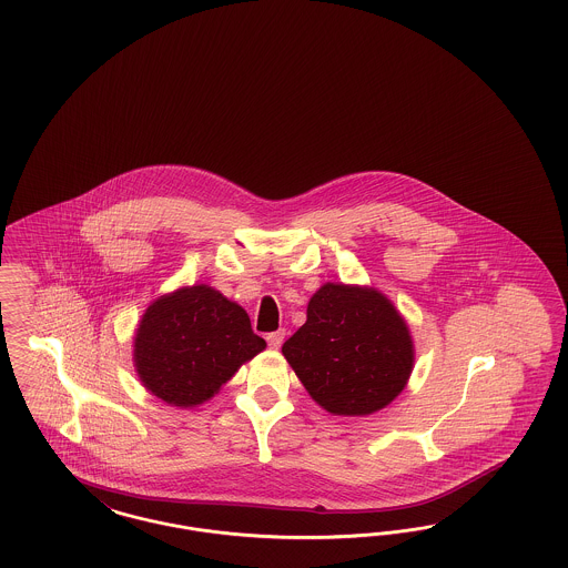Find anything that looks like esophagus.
I'll use <instances>...</instances> for the list:
<instances>
[{
    "instance_id": "obj_1",
    "label": "esophagus",
    "mask_w": 568,
    "mask_h": 568,
    "mask_svg": "<svg viewBox=\"0 0 568 568\" xmlns=\"http://www.w3.org/2000/svg\"><path fill=\"white\" fill-rule=\"evenodd\" d=\"M266 342H268V345H271L273 349H278V347L283 345V342H285V331L278 328L275 333H268V335H266Z\"/></svg>"
}]
</instances>
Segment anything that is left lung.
<instances>
[{"mask_svg": "<svg viewBox=\"0 0 568 568\" xmlns=\"http://www.w3.org/2000/svg\"><path fill=\"white\" fill-rule=\"evenodd\" d=\"M283 356L327 413L366 416L392 404L414 366L410 328L373 287L325 283Z\"/></svg>", "mask_w": 568, "mask_h": 568, "instance_id": "left-lung-1", "label": "left lung"}]
</instances>
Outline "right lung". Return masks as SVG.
<instances>
[{
  "label": "right lung",
  "instance_id": "add662e5",
  "mask_svg": "<svg viewBox=\"0 0 568 568\" xmlns=\"http://www.w3.org/2000/svg\"><path fill=\"white\" fill-rule=\"evenodd\" d=\"M266 342L247 312L207 285L158 297L141 316L133 361L143 387L162 402L191 408L219 394Z\"/></svg>",
  "mask_w": 568,
  "mask_h": 568
}]
</instances>
